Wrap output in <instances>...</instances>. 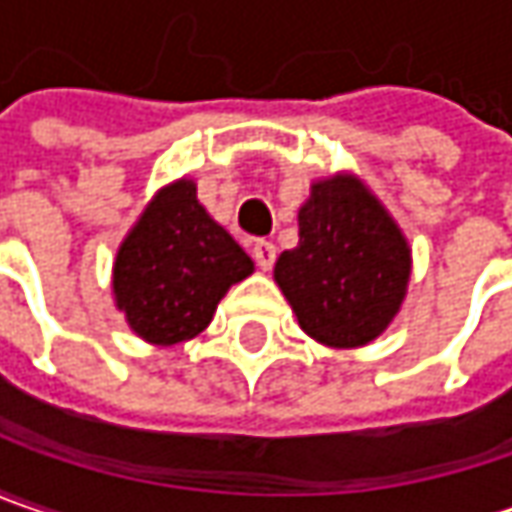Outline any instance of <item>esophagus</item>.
I'll return each mask as SVG.
<instances>
[{
    "mask_svg": "<svg viewBox=\"0 0 512 512\" xmlns=\"http://www.w3.org/2000/svg\"><path fill=\"white\" fill-rule=\"evenodd\" d=\"M252 257H255V263L263 272H269L275 266V246L269 240H255L252 243Z\"/></svg>",
    "mask_w": 512,
    "mask_h": 512,
    "instance_id": "esophagus-1",
    "label": "esophagus"
}]
</instances>
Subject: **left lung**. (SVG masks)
Here are the masks:
<instances>
[{
	"instance_id": "1",
	"label": "left lung",
	"mask_w": 512,
	"mask_h": 512,
	"mask_svg": "<svg viewBox=\"0 0 512 512\" xmlns=\"http://www.w3.org/2000/svg\"><path fill=\"white\" fill-rule=\"evenodd\" d=\"M410 275L407 234L358 174L312 180L298 246L275 263V283L309 338L335 349L372 344L401 312Z\"/></svg>"
}]
</instances>
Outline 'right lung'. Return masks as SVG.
I'll use <instances>...</instances> for the list:
<instances>
[{
  "instance_id": "right-lung-1",
  "label": "right lung",
  "mask_w": 512,
  "mask_h": 512,
  "mask_svg": "<svg viewBox=\"0 0 512 512\" xmlns=\"http://www.w3.org/2000/svg\"><path fill=\"white\" fill-rule=\"evenodd\" d=\"M252 272V257L197 200V183L180 177L148 200L123 237L111 272L114 306L137 338L183 344L212 323L217 303Z\"/></svg>"
}]
</instances>
